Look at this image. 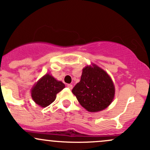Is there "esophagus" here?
Instances as JSON below:
<instances>
[{
    "instance_id": "34e87169",
    "label": "esophagus",
    "mask_w": 150,
    "mask_h": 150,
    "mask_svg": "<svg viewBox=\"0 0 150 150\" xmlns=\"http://www.w3.org/2000/svg\"><path fill=\"white\" fill-rule=\"evenodd\" d=\"M67 87L69 88L70 89H72V88H73V85H72V84H67Z\"/></svg>"
}]
</instances>
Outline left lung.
Returning <instances> with one entry per match:
<instances>
[{
  "mask_svg": "<svg viewBox=\"0 0 150 150\" xmlns=\"http://www.w3.org/2000/svg\"><path fill=\"white\" fill-rule=\"evenodd\" d=\"M72 92L82 107L89 112H98L112 103L115 87L108 74L94 65L83 69L81 80Z\"/></svg>",
  "mask_w": 150,
  "mask_h": 150,
  "instance_id": "8db88e82",
  "label": "left lung"
}]
</instances>
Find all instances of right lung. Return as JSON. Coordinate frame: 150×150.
I'll return each instance as SVG.
<instances>
[{
	"instance_id": "obj_1",
	"label": "right lung",
	"mask_w": 150,
	"mask_h": 150,
	"mask_svg": "<svg viewBox=\"0 0 150 150\" xmlns=\"http://www.w3.org/2000/svg\"><path fill=\"white\" fill-rule=\"evenodd\" d=\"M64 87V83L57 81L50 74H46L32 89V98L41 107H47L55 100L57 94Z\"/></svg>"
}]
</instances>
